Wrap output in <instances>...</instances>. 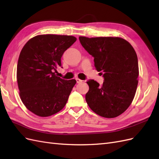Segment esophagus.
Wrapping results in <instances>:
<instances>
[{"instance_id": "34e87169", "label": "esophagus", "mask_w": 159, "mask_h": 159, "mask_svg": "<svg viewBox=\"0 0 159 159\" xmlns=\"http://www.w3.org/2000/svg\"><path fill=\"white\" fill-rule=\"evenodd\" d=\"M76 83H81V82L83 81L82 80L78 79V78H77V79H76Z\"/></svg>"}]
</instances>
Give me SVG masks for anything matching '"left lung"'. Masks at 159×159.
<instances>
[{"label": "left lung", "instance_id": "1", "mask_svg": "<svg viewBox=\"0 0 159 159\" xmlns=\"http://www.w3.org/2000/svg\"><path fill=\"white\" fill-rule=\"evenodd\" d=\"M80 42L93 57L94 66L101 72L102 85L87 82L86 102L100 116L113 118L126 111L133 102L138 85L139 66L135 50L126 39L118 37H79Z\"/></svg>", "mask_w": 159, "mask_h": 159}]
</instances>
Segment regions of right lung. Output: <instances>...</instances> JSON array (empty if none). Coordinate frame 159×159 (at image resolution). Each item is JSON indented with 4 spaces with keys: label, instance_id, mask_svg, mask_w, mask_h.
I'll return each instance as SVG.
<instances>
[{
    "label": "right lung",
    "instance_id": "1",
    "mask_svg": "<svg viewBox=\"0 0 159 159\" xmlns=\"http://www.w3.org/2000/svg\"><path fill=\"white\" fill-rule=\"evenodd\" d=\"M76 41L70 35H39L30 39L20 52L17 66L20 96L31 112L48 117L65 107L75 79L57 76L63 52Z\"/></svg>",
    "mask_w": 159,
    "mask_h": 159
}]
</instances>
